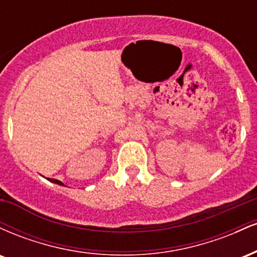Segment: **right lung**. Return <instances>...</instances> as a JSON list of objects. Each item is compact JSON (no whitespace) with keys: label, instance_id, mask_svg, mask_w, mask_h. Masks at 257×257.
Returning <instances> with one entry per match:
<instances>
[{"label":"right lung","instance_id":"right-lung-1","mask_svg":"<svg viewBox=\"0 0 257 257\" xmlns=\"http://www.w3.org/2000/svg\"><path fill=\"white\" fill-rule=\"evenodd\" d=\"M47 180H48V181H51V182H53V184H57V185H60V186H65L64 184H63V182H61L60 181V180H57V179H47Z\"/></svg>","mask_w":257,"mask_h":257}]
</instances>
